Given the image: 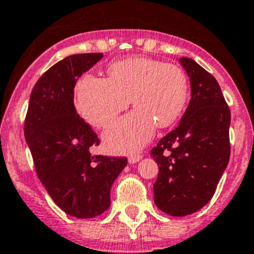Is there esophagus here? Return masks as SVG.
<instances>
[{"mask_svg": "<svg viewBox=\"0 0 254 254\" xmlns=\"http://www.w3.org/2000/svg\"><path fill=\"white\" fill-rule=\"evenodd\" d=\"M141 159H142V156H141V154H131V156L129 157V163L130 164H135V163L141 161Z\"/></svg>", "mask_w": 254, "mask_h": 254, "instance_id": "1", "label": "esophagus"}]
</instances>
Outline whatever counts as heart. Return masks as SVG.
Here are the masks:
<instances>
[{"mask_svg":"<svg viewBox=\"0 0 254 254\" xmlns=\"http://www.w3.org/2000/svg\"><path fill=\"white\" fill-rule=\"evenodd\" d=\"M109 79L87 74L76 86V108L86 122L106 127L130 105L135 111L103 134L107 149L132 153L153 137L156 127H168L183 113L188 101V78L180 66L147 57L117 61Z\"/></svg>","mask_w":254,"mask_h":254,"instance_id":"heart-1","label":"heart"}]
</instances>
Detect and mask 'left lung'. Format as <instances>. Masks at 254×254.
<instances>
[{
  "label": "left lung",
  "instance_id": "obj_1",
  "mask_svg": "<svg viewBox=\"0 0 254 254\" xmlns=\"http://www.w3.org/2000/svg\"><path fill=\"white\" fill-rule=\"evenodd\" d=\"M191 82V100L178 127L157 143L151 156L159 168L154 203L173 217L204 207L230 158L231 116L218 81L198 63L181 57Z\"/></svg>",
  "mask_w": 254,
  "mask_h": 254
}]
</instances>
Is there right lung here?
<instances>
[{
    "label": "right lung",
    "mask_w": 254,
    "mask_h": 254,
    "mask_svg": "<svg viewBox=\"0 0 254 254\" xmlns=\"http://www.w3.org/2000/svg\"><path fill=\"white\" fill-rule=\"evenodd\" d=\"M102 57L73 55L51 66L31 91L24 124L42 185L63 212L79 219L108 209L112 185L127 164L125 157L92 156L100 140L74 106L76 81Z\"/></svg>",
    "instance_id": "right-lung-1"
}]
</instances>
